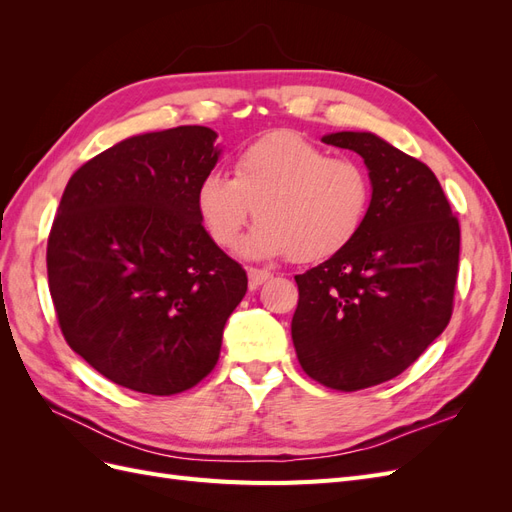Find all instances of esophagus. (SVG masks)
I'll list each match as a JSON object with an SVG mask.
<instances>
[{
  "label": "esophagus",
  "instance_id": "1",
  "mask_svg": "<svg viewBox=\"0 0 512 512\" xmlns=\"http://www.w3.org/2000/svg\"><path fill=\"white\" fill-rule=\"evenodd\" d=\"M247 277H250V288H258L265 282H269L273 275L269 271H262V269H247Z\"/></svg>",
  "mask_w": 512,
  "mask_h": 512
}]
</instances>
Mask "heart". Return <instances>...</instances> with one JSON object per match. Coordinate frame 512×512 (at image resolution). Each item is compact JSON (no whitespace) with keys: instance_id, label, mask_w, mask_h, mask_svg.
Segmentation results:
<instances>
[{"instance_id":"heart-1","label":"heart","mask_w":512,"mask_h":512,"mask_svg":"<svg viewBox=\"0 0 512 512\" xmlns=\"http://www.w3.org/2000/svg\"><path fill=\"white\" fill-rule=\"evenodd\" d=\"M371 207L367 168L348 156H329L305 136L280 130L239 151L235 179L222 170L196 185V213L209 239L232 247L241 243L252 260L286 256L301 265L322 262L356 239Z\"/></svg>"}]
</instances>
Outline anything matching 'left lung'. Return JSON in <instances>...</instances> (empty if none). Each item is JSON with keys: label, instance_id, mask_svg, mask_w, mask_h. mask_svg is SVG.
<instances>
[{"label": "left lung", "instance_id": "obj_1", "mask_svg": "<svg viewBox=\"0 0 512 512\" xmlns=\"http://www.w3.org/2000/svg\"><path fill=\"white\" fill-rule=\"evenodd\" d=\"M322 143L363 158L371 207L356 239L294 275L292 344L309 378L361 391L399 376L453 314L459 222L431 168L371 132H333Z\"/></svg>", "mask_w": 512, "mask_h": 512}]
</instances>
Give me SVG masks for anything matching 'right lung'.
<instances>
[{
  "mask_svg": "<svg viewBox=\"0 0 512 512\" xmlns=\"http://www.w3.org/2000/svg\"><path fill=\"white\" fill-rule=\"evenodd\" d=\"M205 126L130 136L70 177L46 271L68 346L111 382L175 395L220 359L247 275L205 232L196 185L220 160Z\"/></svg>",
  "mask_w": 512,
  "mask_h": 512,
  "instance_id": "right-lung-1",
  "label": "right lung"
}]
</instances>
